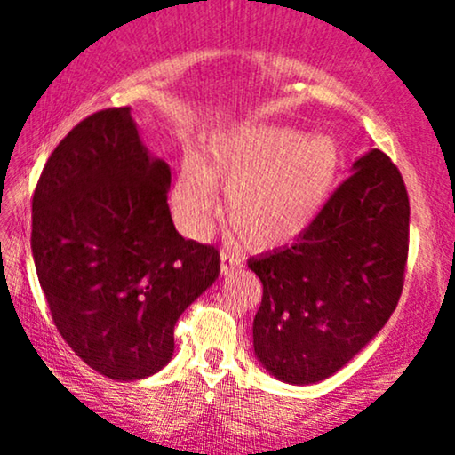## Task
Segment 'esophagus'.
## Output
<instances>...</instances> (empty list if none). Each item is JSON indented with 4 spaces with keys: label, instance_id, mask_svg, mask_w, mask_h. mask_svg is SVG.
Masks as SVG:
<instances>
[{
    "label": "esophagus",
    "instance_id": "obj_1",
    "mask_svg": "<svg viewBox=\"0 0 455 455\" xmlns=\"http://www.w3.org/2000/svg\"><path fill=\"white\" fill-rule=\"evenodd\" d=\"M220 260H221V269H220L221 275H229V273H234L242 265L240 257H235L234 252H228V251H221Z\"/></svg>",
    "mask_w": 455,
    "mask_h": 455
}]
</instances>
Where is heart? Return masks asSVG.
Returning a JSON list of instances; mask_svg holds the SVG:
<instances>
[{
  "label": "heart",
  "instance_id": "b5f03b06",
  "mask_svg": "<svg viewBox=\"0 0 455 455\" xmlns=\"http://www.w3.org/2000/svg\"><path fill=\"white\" fill-rule=\"evenodd\" d=\"M339 165L341 151L331 136L238 124L209 140L207 164L184 159L172 186V220L186 238H204L220 213L221 186L229 226L248 246H283L321 213Z\"/></svg>",
  "mask_w": 455,
  "mask_h": 455
}]
</instances>
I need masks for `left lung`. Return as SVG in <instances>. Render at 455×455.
Masks as SVG:
<instances>
[{"instance_id": "8db88e82", "label": "left lung", "mask_w": 455, "mask_h": 455, "mask_svg": "<svg viewBox=\"0 0 455 455\" xmlns=\"http://www.w3.org/2000/svg\"><path fill=\"white\" fill-rule=\"evenodd\" d=\"M408 226L402 173L371 148L294 244L248 260L263 283L254 356L269 375L325 381L381 331L402 294Z\"/></svg>"}]
</instances>
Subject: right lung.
Returning a JSON list of instances; mask_svg holds the SVG:
<instances>
[{
	"mask_svg": "<svg viewBox=\"0 0 455 455\" xmlns=\"http://www.w3.org/2000/svg\"><path fill=\"white\" fill-rule=\"evenodd\" d=\"M170 184L132 109L114 108L68 132L35 188L30 248L55 327L116 381L170 363L176 321L220 275V252L176 232Z\"/></svg>",
	"mask_w": 455,
	"mask_h": 455,
	"instance_id": "1",
	"label": "right lung"
}]
</instances>
